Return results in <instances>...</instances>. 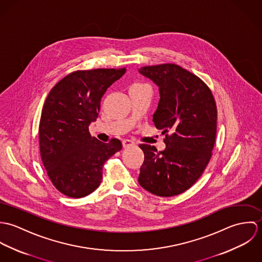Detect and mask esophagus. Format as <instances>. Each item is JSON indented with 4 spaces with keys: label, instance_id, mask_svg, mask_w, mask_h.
<instances>
[{
    "label": "esophagus",
    "instance_id": "esophagus-1",
    "mask_svg": "<svg viewBox=\"0 0 262 262\" xmlns=\"http://www.w3.org/2000/svg\"><path fill=\"white\" fill-rule=\"evenodd\" d=\"M122 143H123V147H124V148H127V147L132 146V145L135 144V142H134L133 140H131V139H124Z\"/></svg>",
    "mask_w": 262,
    "mask_h": 262
}]
</instances>
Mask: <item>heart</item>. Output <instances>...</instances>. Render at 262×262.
<instances>
[{"label":"heart","instance_id":"heart-1","mask_svg":"<svg viewBox=\"0 0 262 262\" xmlns=\"http://www.w3.org/2000/svg\"><path fill=\"white\" fill-rule=\"evenodd\" d=\"M134 85H145V84H141V83H136V84H134Z\"/></svg>","mask_w":262,"mask_h":262}]
</instances>
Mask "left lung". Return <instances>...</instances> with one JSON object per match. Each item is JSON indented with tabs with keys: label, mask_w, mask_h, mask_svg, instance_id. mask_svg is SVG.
<instances>
[{
	"label": "left lung",
	"mask_w": 262,
	"mask_h": 262,
	"mask_svg": "<svg viewBox=\"0 0 262 262\" xmlns=\"http://www.w3.org/2000/svg\"><path fill=\"white\" fill-rule=\"evenodd\" d=\"M139 73L159 88L153 122L163 130L166 147L158 152L148 144L139 145L144 161L138 182L153 194L178 195L199 180L211 159L217 133L216 102L209 86L180 66L143 67Z\"/></svg>",
	"instance_id": "obj_1"
}]
</instances>
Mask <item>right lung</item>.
I'll list each match as a JSON object with an SVG mask.
<instances>
[{"mask_svg": "<svg viewBox=\"0 0 262 262\" xmlns=\"http://www.w3.org/2000/svg\"><path fill=\"white\" fill-rule=\"evenodd\" d=\"M126 69L76 71L49 92L39 123L43 165L53 186L70 198H82L97 189L103 165L122 149L119 139L103 143L92 137L89 126L100 112L107 89Z\"/></svg>", "mask_w": 262, "mask_h": 262, "instance_id": "1", "label": "right lung"}]
</instances>
